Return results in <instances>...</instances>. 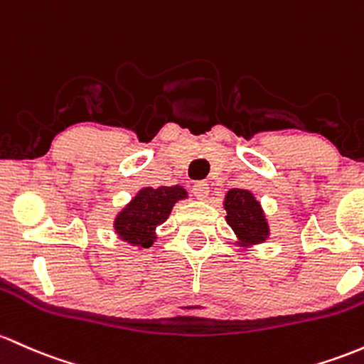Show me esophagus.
I'll return each instance as SVG.
<instances>
[{
  "mask_svg": "<svg viewBox=\"0 0 364 364\" xmlns=\"http://www.w3.org/2000/svg\"><path fill=\"white\" fill-rule=\"evenodd\" d=\"M191 191H193V195L198 198V200H205L207 195H209V185H207L205 181H198L195 183Z\"/></svg>",
  "mask_w": 364,
  "mask_h": 364,
  "instance_id": "obj_1",
  "label": "esophagus"
}]
</instances>
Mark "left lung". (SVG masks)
<instances>
[{"label": "left lung", "mask_w": 364, "mask_h": 364, "mask_svg": "<svg viewBox=\"0 0 364 364\" xmlns=\"http://www.w3.org/2000/svg\"><path fill=\"white\" fill-rule=\"evenodd\" d=\"M226 223L237 235V245L249 247L264 243L269 237V225L261 203L249 190L231 188L223 202Z\"/></svg>", "instance_id": "8db88e82"}]
</instances>
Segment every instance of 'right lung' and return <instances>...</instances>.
<instances>
[{"label": "right lung", "instance_id": "right-lung-1", "mask_svg": "<svg viewBox=\"0 0 364 364\" xmlns=\"http://www.w3.org/2000/svg\"><path fill=\"white\" fill-rule=\"evenodd\" d=\"M186 197L188 193L179 185L141 188L115 218V233L129 245L149 249L157 238L155 228L166 223L174 203Z\"/></svg>", "mask_w": 364, "mask_h": 364}]
</instances>
